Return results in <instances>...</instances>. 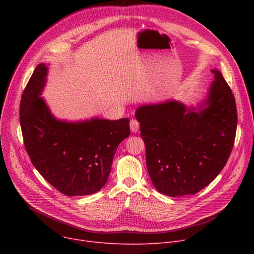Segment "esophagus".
Instances as JSON below:
<instances>
[{"instance_id": "1", "label": "esophagus", "mask_w": 254, "mask_h": 254, "mask_svg": "<svg viewBox=\"0 0 254 254\" xmlns=\"http://www.w3.org/2000/svg\"><path fill=\"white\" fill-rule=\"evenodd\" d=\"M139 127H140V124L137 119H131L130 123H129V127H130V130L132 132H136L139 130Z\"/></svg>"}]
</instances>
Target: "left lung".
Here are the masks:
<instances>
[{
    "mask_svg": "<svg viewBox=\"0 0 254 254\" xmlns=\"http://www.w3.org/2000/svg\"><path fill=\"white\" fill-rule=\"evenodd\" d=\"M208 98L195 112L176 101L136 111L154 188L166 195L194 194L214 180L230 157L237 129L235 97L212 70Z\"/></svg>",
    "mask_w": 254,
    "mask_h": 254,
    "instance_id": "obj_1",
    "label": "left lung"
}]
</instances>
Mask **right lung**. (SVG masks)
<instances>
[{
  "instance_id": "1",
  "label": "right lung",
  "mask_w": 254,
  "mask_h": 254,
  "mask_svg": "<svg viewBox=\"0 0 254 254\" xmlns=\"http://www.w3.org/2000/svg\"><path fill=\"white\" fill-rule=\"evenodd\" d=\"M46 75L45 64H38L21 96L19 120L26 152L60 192L68 196L95 193L108 180L119 143L129 136V120L56 119L40 97Z\"/></svg>"
}]
</instances>
